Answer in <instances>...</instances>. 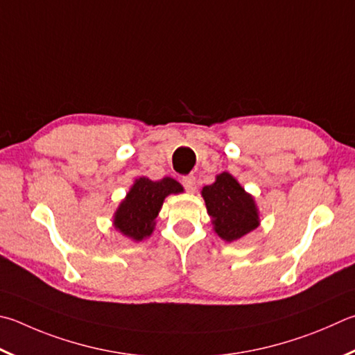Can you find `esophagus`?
<instances>
[{
    "label": "esophagus",
    "mask_w": 355,
    "mask_h": 355,
    "mask_svg": "<svg viewBox=\"0 0 355 355\" xmlns=\"http://www.w3.org/2000/svg\"><path fill=\"white\" fill-rule=\"evenodd\" d=\"M182 184H183V188L188 191V192H196V189H197V184H196V177H184L183 180H182Z\"/></svg>",
    "instance_id": "1"
}]
</instances>
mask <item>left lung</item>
<instances>
[{
    "instance_id": "obj_1",
    "label": "left lung",
    "mask_w": 355,
    "mask_h": 355,
    "mask_svg": "<svg viewBox=\"0 0 355 355\" xmlns=\"http://www.w3.org/2000/svg\"><path fill=\"white\" fill-rule=\"evenodd\" d=\"M206 209L214 231L223 241L241 239L259 225L254 200L228 172L217 175L216 182L202 191Z\"/></svg>"
}]
</instances>
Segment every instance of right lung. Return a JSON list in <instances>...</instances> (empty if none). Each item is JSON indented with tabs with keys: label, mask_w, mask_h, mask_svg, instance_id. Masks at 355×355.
<instances>
[{
	"label": "right lung",
	"mask_w": 355,
	"mask_h": 355,
	"mask_svg": "<svg viewBox=\"0 0 355 355\" xmlns=\"http://www.w3.org/2000/svg\"><path fill=\"white\" fill-rule=\"evenodd\" d=\"M182 184L166 177L159 182L138 178L114 214V227L133 241L150 236L158 211L169 194L182 192Z\"/></svg>",
	"instance_id": "obj_1"
}]
</instances>
